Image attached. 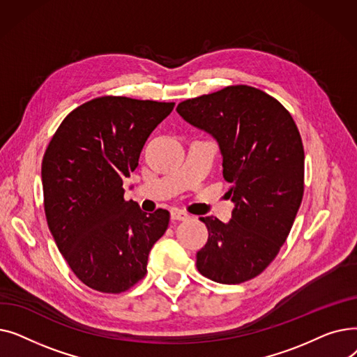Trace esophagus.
I'll use <instances>...</instances> for the list:
<instances>
[{
    "instance_id": "1",
    "label": "esophagus",
    "mask_w": 357,
    "mask_h": 357,
    "mask_svg": "<svg viewBox=\"0 0 357 357\" xmlns=\"http://www.w3.org/2000/svg\"><path fill=\"white\" fill-rule=\"evenodd\" d=\"M171 218H172L174 221H185L186 218H190V215L186 214V213H183V211H181V210H172Z\"/></svg>"
}]
</instances>
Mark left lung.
I'll use <instances>...</instances> for the list:
<instances>
[{"label": "left lung", "instance_id": "8db88e82", "mask_svg": "<svg viewBox=\"0 0 357 357\" xmlns=\"http://www.w3.org/2000/svg\"><path fill=\"white\" fill-rule=\"evenodd\" d=\"M178 114L220 147L231 183V220L201 217L208 241L197 253L199 273L241 284L264 272L285 243L304 195V147L288 109L248 85L178 104Z\"/></svg>", "mask_w": 357, "mask_h": 357}]
</instances>
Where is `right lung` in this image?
<instances>
[{
  "instance_id": "1",
  "label": "right lung",
  "mask_w": 357,
  "mask_h": 357,
  "mask_svg": "<svg viewBox=\"0 0 357 357\" xmlns=\"http://www.w3.org/2000/svg\"><path fill=\"white\" fill-rule=\"evenodd\" d=\"M174 107L111 96L91 100L69 112L46 149L47 226L72 272L92 289L120 294L137 284L167 229L169 211L143 213L124 199L123 182Z\"/></svg>"
}]
</instances>
